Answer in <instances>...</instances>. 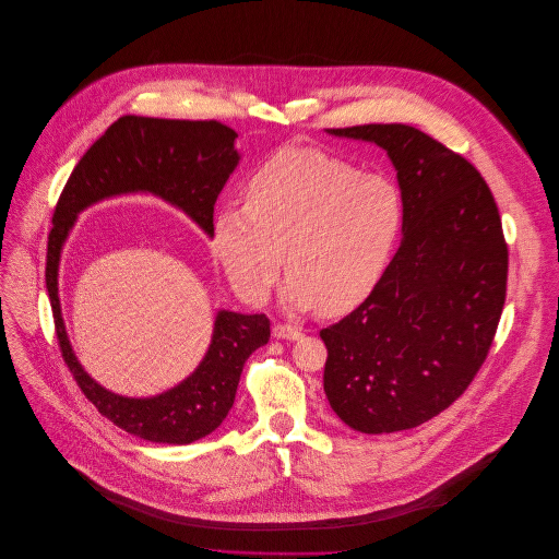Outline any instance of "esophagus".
Listing matches in <instances>:
<instances>
[{
    "label": "esophagus",
    "instance_id": "1",
    "mask_svg": "<svg viewBox=\"0 0 559 559\" xmlns=\"http://www.w3.org/2000/svg\"><path fill=\"white\" fill-rule=\"evenodd\" d=\"M301 328L297 325H290V323H275L273 325V337L277 340H288V342H295V340H301Z\"/></svg>",
    "mask_w": 559,
    "mask_h": 559
}]
</instances>
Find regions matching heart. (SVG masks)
Returning <instances> with one entry per match:
<instances>
[{"label": "heart", "instance_id": "1", "mask_svg": "<svg viewBox=\"0 0 559 559\" xmlns=\"http://www.w3.org/2000/svg\"><path fill=\"white\" fill-rule=\"evenodd\" d=\"M401 227L403 200L390 178L286 147L253 171L245 206L217 211L213 247L245 299L262 301L286 260V301L334 317L374 290Z\"/></svg>", "mask_w": 559, "mask_h": 559}]
</instances>
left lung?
<instances>
[{
  "label": "left lung",
  "mask_w": 559,
  "mask_h": 559,
  "mask_svg": "<svg viewBox=\"0 0 559 559\" xmlns=\"http://www.w3.org/2000/svg\"><path fill=\"white\" fill-rule=\"evenodd\" d=\"M328 132L388 152L403 240L366 301L319 332L323 390L357 431L412 429L459 401L491 350L509 273L502 219L480 171L429 134L401 123Z\"/></svg>",
  "instance_id": "8db88e82"
}]
</instances>
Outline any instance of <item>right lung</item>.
I'll return each mask as SVG.
<instances>
[{
	"mask_svg": "<svg viewBox=\"0 0 559 559\" xmlns=\"http://www.w3.org/2000/svg\"><path fill=\"white\" fill-rule=\"evenodd\" d=\"M236 139V130L219 121L121 117L76 163L52 215L46 288L61 357L105 418L152 442L189 444L227 418L247 359L269 344L271 321L266 314L219 310L209 353L187 381L154 399L111 394L83 372L66 337L57 290L61 247L81 209L128 191H152L169 200L211 236L215 200L240 158Z\"/></svg>",
	"mask_w": 559,
	"mask_h": 559,
	"instance_id": "right-lung-1",
	"label": "right lung"
}]
</instances>
